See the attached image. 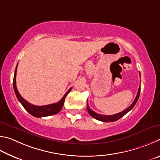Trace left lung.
<instances>
[{
    "mask_svg": "<svg viewBox=\"0 0 160 160\" xmlns=\"http://www.w3.org/2000/svg\"><path fill=\"white\" fill-rule=\"evenodd\" d=\"M139 74H140V76H141V73H140V72H139ZM140 92H141V86H140L139 88H138V93H137L136 97L135 100H133L132 104H131L128 108L126 109L125 110L121 112H119L117 114H113V115H104V114H97L96 112H95L94 111L92 110L91 109L89 108V105H88V100H87V104H86V105H87L88 112L92 117H93L94 119H96L97 120H99V121H101V122H115V121H117V120H118L120 118H122L123 116H124L125 114L128 113L131 110H132L133 108L134 107V105H136V103L137 102V101H138V98H139V96H140Z\"/></svg>",
    "mask_w": 160,
    "mask_h": 160,
    "instance_id": "1",
    "label": "left lung"
}]
</instances>
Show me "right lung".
<instances>
[{
  "instance_id": "right-lung-1",
  "label": "right lung",
  "mask_w": 160,
  "mask_h": 160,
  "mask_svg": "<svg viewBox=\"0 0 160 160\" xmlns=\"http://www.w3.org/2000/svg\"><path fill=\"white\" fill-rule=\"evenodd\" d=\"M17 68H18V64H17L16 66L15 75H14L13 88H14V91H15V95L17 98H18V100L22 105V106L24 108L25 110H26L30 114H32V115L36 117H48V116L52 115V114H58L59 112L61 110V109L62 108L65 98L67 96V94L69 93L70 91L72 90V88H69V90L67 91V93L64 94V96L62 97V98L60 101L58 102L53 103V104H50V105H43V106H37V105H32L29 102H27L26 100H24L23 98L21 96V95L19 93L18 88H17V86H16Z\"/></svg>"
}]
</instances>
